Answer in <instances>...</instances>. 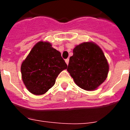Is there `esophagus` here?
<instances>
[{
  "label": "esophagus",
  "instance_id": "34e87169",
  "mask_svg": "<svg viewBox=\"0 0 130 130\" xmlns=\"http://www.w3.org/2000/svg\"><path fill=\"white\" fill-rule=\"evenodd\" d=\"M65 62H66V63L67 64V65H68V63H69V58H67V59L65 60Z\"/></svg>",
  "mask_w": 130,
  "mask_h": 130
}]
</instances>
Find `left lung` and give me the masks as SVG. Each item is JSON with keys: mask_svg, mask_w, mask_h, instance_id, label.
<instances>
[{"mask_svg": "<svg viewBox=\"0 0 130 130\" xmlns=\"http://www.w3.org/2000/svg\"><path fill=\"white\" fill-rule=\"evenodd\" d=\"M70 58L68 72L77 85L86 90H94L105 81L109 64L104 52L94 42L76 45Z\"/></svg>", "mask_w": 130, "mask_h": 130, "instance_id": "obj_1", "label": "left lung"}]
</instances>
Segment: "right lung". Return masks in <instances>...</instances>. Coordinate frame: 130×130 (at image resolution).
Returning a JSON list of instances; mask_svg holds the SVG:
<instances>
[{"instance_id": "1", "label": "right lung", "mask_w": 130, "mask_h": 130, "mask_svg": "<svg viewBox=\"0 0 130 130\" xmlns=\"http://www.w3.org/2000/svg\"><path fill=\"white\" fill-rule=\"evenodd\" d=\"M67 66L59 51L49 42L40 41L21 64L22 80L30 92L43 94L55 85L58 74Z\"/></svg>"}]
</instances>
